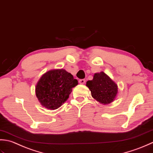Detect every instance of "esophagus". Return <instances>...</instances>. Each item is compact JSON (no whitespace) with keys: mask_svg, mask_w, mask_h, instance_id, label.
I'll return each instance as SVG.
<instances>
[{"mask_svg":"<svg viewBox=\"0 0 153 153\" xmlns=\"http://www.w3.org/2000/svg\"><path fill=\"white\" fill-rule=\"evenodd\" d=\"M86 80L85 79H81L79 80V83L80 84V85H84V84L85 83Z\"/></svg>","mask_w":153,"mask_h":153,"instance_id":"1","label":"esophagus"}]
</instances>
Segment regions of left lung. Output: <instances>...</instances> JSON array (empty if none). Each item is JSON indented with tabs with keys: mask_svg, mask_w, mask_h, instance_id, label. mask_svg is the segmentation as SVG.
Returning <instances> with one entry per match:
<instances>
[{
	"mask_svg": "<svg viewBox=\"0 0 153 153\" xmlns=\"http://www.w3.org/2000/svg\"><path fill=\"white\" fill-rule=\"evenodd\" d=\"M86 86L91 92L92 98L104 105L114 102L117 95V85L103 71L95 73L92 80L87 81Z\"/></svg>",
	"mask_w": 153,
	"mask_h": 153,
	"instance_id": "obj_1",
	"label": "left lung"
}]
</instances>
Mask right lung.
<instances>
[{
  "label": "right lung",
  "mask_w": 153,
  "mask_h": 153,
  "mask_svg": "<svg viewBox=\"0 0 153 153\" xmlns=\"http://www.w3.org/2000/svg\"><path fill=\"white\" fill-rule=\"evenodd\" d=\"M78 80L63 68L52 69L40 77L36 85V95L42 106L50 110L61 107L67 100Z\"/></svg>",
  "instance_id": "1"
}]
</instances>
